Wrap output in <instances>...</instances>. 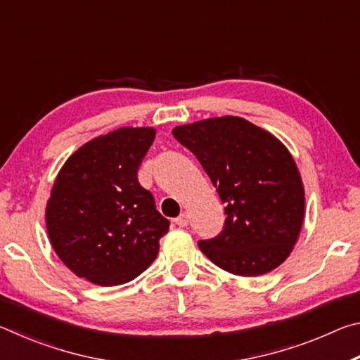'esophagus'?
Here are the masks:
<instances>
[{
	"mask_svg": "<svg viewBox=\"0 0 360 360\" xmlns=\"http://www.w3.org/2000/svg\"><path fill=\"white\" fill-rule=\"evenodd\" d=\"M176 225H179V227H187V224H188V216L186 214V212H182V214L176 219Z\"/></svg>",
	"mask_w": 360,
	"mask_h": 360,
	"instance_id": "obj_1",
	"label": "esophagus"
}]
</instances>
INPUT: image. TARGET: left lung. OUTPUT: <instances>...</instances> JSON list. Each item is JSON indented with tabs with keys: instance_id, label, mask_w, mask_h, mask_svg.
Instances as JSON below:
<instances>
[{
	"instance_id": "obj_1",
	"label": "left lung",
	"mask_w": 360,
	"mask_h": 360,
	"mask_svg": "<svg viewBox=\"0 0 360 360\" xmlns=\"http://www.w3.org/2000/svg\"><path fill=\"white\" fill-rule=\"evenodd\" d=\"M173 135L202 163L225 205L224 230L198 241L212 264L236 276H260L294 251L304 219V188L289 149L236 115L179 125Z\"/></svg>"
}]
</instances>
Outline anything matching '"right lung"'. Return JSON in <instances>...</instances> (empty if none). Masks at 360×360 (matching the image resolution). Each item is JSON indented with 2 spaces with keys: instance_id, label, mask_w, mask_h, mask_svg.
I'll use <instances>...</instances> for the list:
<instances>
[{
  "instance_id": "right-lung-1",
  "label": "right lung",
  "mask_w": 360,
  "mask_h": 360,
  "mask_svg": "<svg viewBox=\"0 0 360 360\" xmlns=\"http://www.w3.org/2000/svg\"><path fill=\"white\" fill-rule=\"evenodd\" d=\"M152 127H122L82 144L60 168L46 205V229L58 259L96 285L135 279L155 260L169 229L138 167Z\"/></svg>"
}]
</instances>
